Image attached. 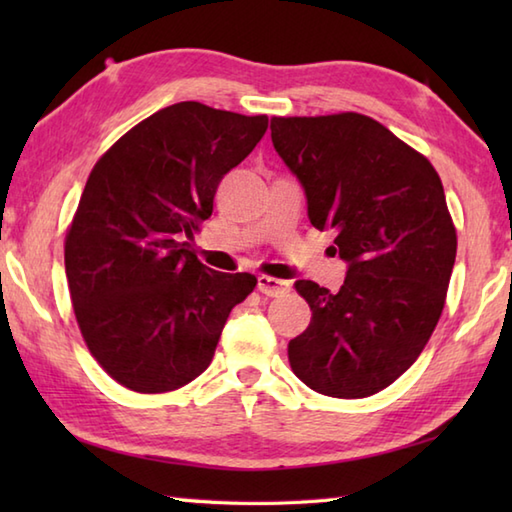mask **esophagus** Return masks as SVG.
Masks as SVG:
<instances>
[{
	"instance_id": "obj_1",
	"label": "esophagus",
	"mask_w": 512,
	"mask_h": 512,
	"mask_svg": "<svg viewBox=\"0 0 512 512\" xmlns=\"http://www.w3.org/2000/svg\"><path fill=\"white\" fill-rule=\"evenodd\" d=\"M257 290L266 297H279V295H284V292L290 290V284H288V281H281V279H275V277L259 275L257 277Z\"/></svg>"
}]
</instances>
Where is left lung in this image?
<instances>
[{
	"label": "left lung",
	"mask_w": 512,
	"mask_h": 512,
	"mask_svg": "<svg viewBox=\"0 0 512 512\" xmlns=\"http://www.w3.org/2000/svg\"><path fill=\"white\" fill-rule=\"evenodd\" d=\"M270 138L347 264L339 292L295 284L312 321L290 367L323 396H372L416 363L447 299L458 237L440 176L363 114L273 118Z\"/></svg>",
	"instance_id": "left-lung-1"
}]
</instances>
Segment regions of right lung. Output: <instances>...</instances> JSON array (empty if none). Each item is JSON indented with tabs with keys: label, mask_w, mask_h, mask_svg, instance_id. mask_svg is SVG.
<instances>
[{
	"label": "right lung",
	"mask_w": 512,
	"mask_h": 512,
	"mask_svg": "<svg viewBox=\"0 0 512 512\" xmlns=\"http://www.w3.org/2000/svg\"><path fill=\"white\" fill-rule=\"evenodd\" d=\"M268 129V116L198 101L151 114L96 162L65 237V275L92 356L116 383L162 394L211 365L248 273L191 253L217 184Z\"/></svg>",
	"instance_id": "right-lung-1"
}]
</instances>
